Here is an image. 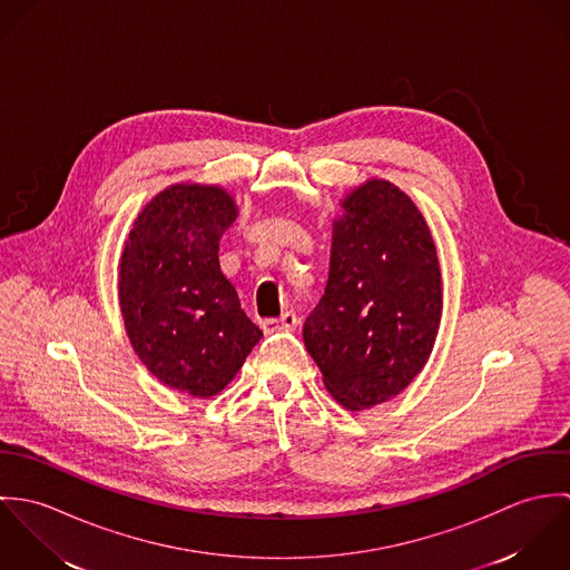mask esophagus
Here are the masks:
<instances>
[{"mask_svg": "<svg viewBox=\"0 0 570 570\" xmlns=\"http://www.w3.org/2000/svg\"><path fill=\"white\" fill-rule=\"evenodd\" d=\"M298 326V316L294 312H285L278 318H267L263 321L265 331H292Z\"/></svg>", "mask_w": 570, "mask_h": 570, "instance_id": "obj_1", "label": "esophagus"}]
</instances>
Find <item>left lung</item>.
<instances>
[{"instance_id":"1","label":"left lung","mask_w":570,"mask_h":570,"mask_svg":"<svg viewBox=\"0 0 570 570\" xmlns=\"http://www.w3.org/2000/svg\"><path fill=\"white\" fill-rule=\"evenodd\" d=\"M325 296L303 337L331 397L348 410L384 404L425 366L441 323V269L430 228L386 179L342 199Z\"/></svg>"}]
</instances>
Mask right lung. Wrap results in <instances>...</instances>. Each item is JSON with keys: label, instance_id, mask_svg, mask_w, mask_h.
Wrapping results in <instances>:
<instances>
[{"label": "right lung", "instance_id": "add662e5", "mask_svg": "<svg viewBox=\"0 0 570 570\" xmlns=\"http://www.w3.org/2000/svg\"><path fill=\"white\" fill-rule=\"evenodd\" d=\"M239 210L222 186L173 184L138 215L120 256L122 321L140 362L166 386L222 393L263 337L219 267Z\"/></svg>", "mask_w": 570, "mask_h": 570}]
</instances>
